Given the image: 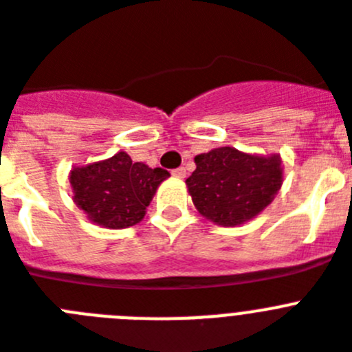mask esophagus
<instances>
[{
	"instance_id": "1",
	"label": "esophagus",
	"mask_w": 352,
	"mask_h": 352,
	"mask_svg": "<svg viewBox=\"0 0 352 352\" xmlns=\"http://www.w3.org/2000/svg\"><path fill=\"white\" fill-rule=\"evenodd\" d=\"M171 175L177 177V179H184V177H186V170H184V168H177V170L171 171Z\"/></svg>"
}]
</instances>
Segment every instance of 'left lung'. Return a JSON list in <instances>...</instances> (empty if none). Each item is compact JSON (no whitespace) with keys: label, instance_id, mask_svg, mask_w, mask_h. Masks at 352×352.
Segmentation results:
<instances>
[{"label":"left lung","instance_id":"left-lung-1","mask_svg":"<svg viewBox=\"0 0 352 352\" xmlns=\"http://www.w3.org/2000/svg\"><path fill=\"white\" fill-rule=\"evenodd\" d=\"M195 164L186 181L195 208L220 226H238L259 214L283 184L279 155L261 157L221 146L197 155Z\"/></svg>","mask_w":352,"mask_h":352}]
</instances>
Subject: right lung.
Here are the masks:
<instances>
[{"label": "right lung", "mask_w": 352, "mask_h": 352, "mask_svg": "<svg viewBox=\"0 0 352 352\" xmlns=\"http://www.w3.org/2000/svg\"><path fill=\"white\" fill-rule=\"evenodd\" d=\"M166 177V170L132 162L129 153L120 152L107 161L75 168L69 181L76 206L91 221L125 229L143 220L153 193Z\"/></svg>", "instance_id": "right-lung-1"}]
</instances>
